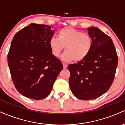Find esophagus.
<instances>
[{"instance_id": "obj_1", "label": "esophagus", "mask_w": 125, "mask_h": 125, "mask_svg": "<svg viewBox=\"0 0 125 125\" xmlns=\"http://www.w3.org/2000/svg\"><path fill=\"white\" fill-rule=\"evenodd\" d=\"M67 67V65L66 63H63V69H66Z\"/></svg>"}]
</instances>
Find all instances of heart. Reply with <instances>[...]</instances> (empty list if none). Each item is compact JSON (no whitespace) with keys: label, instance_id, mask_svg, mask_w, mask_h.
<instances>
[{"label":"heart","instance_id":"heart-1","mask_svg":"<svg viewBox=\"0 0 125 125\" xmlns=\"http://www.w3.org/2000/svg\"><path fill=\"white\" fill-rule=\"evenodd\" d=\"M52 53L58 58L64 47L63 60L66 62H80L87 56L92 46V39L87 33L67 27L58 32V38H52L49 41Z\"/></svg>","mask_w":125,"mask_h":125}]
</instances>
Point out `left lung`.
Segmentation results:
<instances>
[{
  "instance_id": "8db88e82",
  "label": "left lung",
  "mask_w": 125,
  "mask_h": 125,
  "mask_svg": "<svg viewBox=\"0 0 125 125\" xmlns=\"http://www.w3.org/2000/svg\"><path fill=\"white\" fill-rule=\"evenodd\" d=\"M92 46L87 56L69 64V86L79 99H96L106 92L112 84L118 57L112 40L99 29L88 28Z\"/></svg>"
}]
</instances>
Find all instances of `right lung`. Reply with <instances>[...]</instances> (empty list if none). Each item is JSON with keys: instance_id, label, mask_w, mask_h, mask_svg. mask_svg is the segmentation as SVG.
I'll return each instance as SVG.
<instances>
[{"instance_id": "add662e5", "label": "right lung", "mask_w": 125, "mask_h": 125, "mask_svg": "<svg viewBox=\"0 0 125 125\" xmlns=\"http://www.w3.org/2000/svg\"><path fill=\"white\" fill-rule=\"evenodd\" d=\"M51 26L31 23L16 33L8 55L13 82L20 94L40 100L51 94L63 69L49 46L54 34Z\"/></svg>"}]
</instances>
